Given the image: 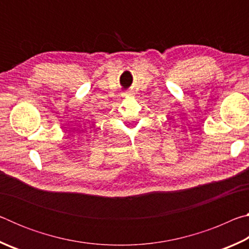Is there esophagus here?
<instances>
[{"instance_id": "obj_1", "label": "esophagus", "mask_w": 249, "mask_h": 249, "mask_svg": "<svg viewBox=\"0 0 249 249\" xmlns=\"http://www.w3.org/2000/svg\"><path fill=\"white\" fill-rule=\"evenodd\" d=\"M130 95H133L132 91H127V92H125V93H124V96H130Z\"/></svg>"}]
</instances>
